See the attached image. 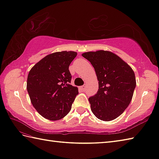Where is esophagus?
Masks as SVG:
<instances>
[{
    "label": "esophagus",
    "mask_w": 159,
    "mask_h": 159,
    "mask_svg": "<svg viewBox=\"0 0 159 159\" xmlns=\"http://www.w3.org/2000/svg\"><path fill=\"white\" fill-rule=\"evenodd\" d=\"M85 89H86V85H83V86L80 87V89L83 90V91H84V90H85Z\"/></svg>",
    "instance_id": "1"
}]
</instances>
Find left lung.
I'll return each mask as SVG.
<instances>
[{"label": "left lung", "instance_id": "left-lung-1", "mask_svg": "<svg viewBox=\"0 0 159 159\" xmlns=\"http://www.w3.org/2000/svg\"><path fill=\"white\" fill-rule=\"evenodd\" d=\"M95 69L99 89L89 101L97 118L112 121L121 115L130 103L136 87L133 70L120 57L108 51L82 53Z\"/></svg>", "mask_w": 159, "mask_h": 159}]
</instances>
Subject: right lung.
Returning a JSON list of instances; mask_svg holds the SVG:
<instances>
[{
	"label": "right lung",
	"mask_w": 159,
	"mask_h": 159,
	"mask_svg": "<svg viewBox=\"0 0 159 159\" xmlns=\"http://www.w3.org/2000/svg\"><path fill=\"white\" fill-rule=\"evenodd\" d=\"M76 56L75 51L51 53L29 73L27 89L31 102L45 119L60 120L70 111L78 89L70 84L69 67Z\"/></svg>",
	"instance_id": "obj_1"
}]
</instances>
